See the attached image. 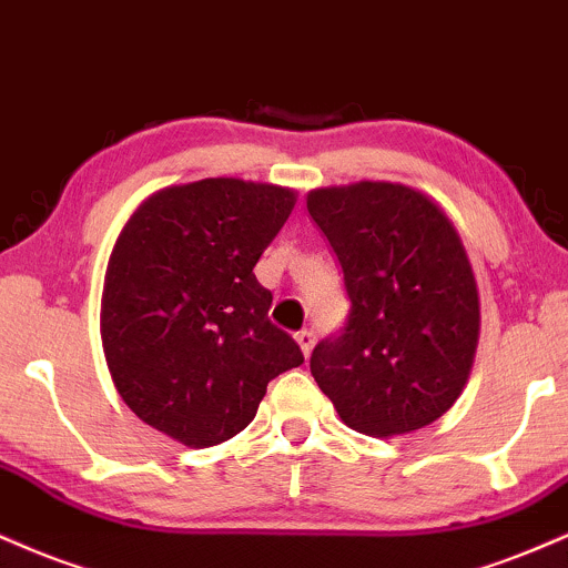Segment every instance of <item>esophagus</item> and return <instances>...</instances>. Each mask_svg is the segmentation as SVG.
Wrapping results in <instances>:
<instances>
[{"label": "esophagus", "mask_w": 568, "mask_h": 568, "mask_svg": "<svg viewBox=\"0 0 568 568\" xmlns=\"http://www.w3.org/2000/svg\"><path fill=\"white\" fill-rule=\"evenodd\" d=\"M295 339H297L300 351H303V356H308V353L313 351V339H316V335H313L311 329H303V332H297Z\"/></svg>", "instance_id": "1"}]
</instances>
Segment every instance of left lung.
I'll return each mask as SVG.
<instances>
[{
  "label": "left lung",
  "instance_id": "left-lung-1",
  "mask_svg": "<svg viewBox=\"0 0 568 568\" xmlns=\"http://www.w3.org/2000/svg\"><path fill=\"white\" fill-rule=\"evenodd\" d=\"M311 217L351 297L339 337L313 348L311 375L364 436L419 430L468 383L481 303L468 250L428 193L388 180L313 189Z\"/></svg>",
  "mask_w": 568,
  "mask_h": 568
}]
</instances>
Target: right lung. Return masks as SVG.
I'll list each match as a JSON object with an SVG mask.
<instances>
[{"mask_svg":"<svg viewBox=\"0 0 568 568\" xmlns=\"http://www.w3.org/2000/svg\"><path fill=\"white\" fill-rule=\"evenodd\" d=\"M295 202L284 185L204 178L151 193L119 233L100 300L105 364L122 402L172 442H229L271 379L303 364L252 273Z\"/></svg>","mask_w":568,"mask_h":568,"instance_id":"obj_1","label":"right lung"}]
</instances>
